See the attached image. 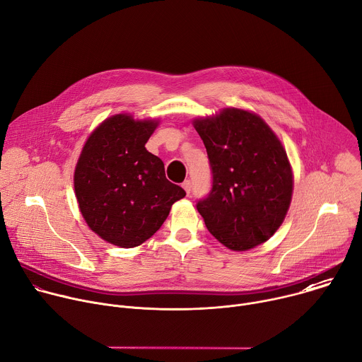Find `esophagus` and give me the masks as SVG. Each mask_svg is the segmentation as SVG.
Returning a JSON list of instances; mask_svg holds the SVG:
<instances>
[{
    "instance_id": "34e87169",
    "label": "esophagus",
    "mask_w": 362,
    "mask_h": 362,
    "mask_svg": "<svg viewBox=\"0 0 362 362\" xmlns=\"http://www.w3.org/2000/svg\"><path fill=\"white\" fill-rule=\"evenodd\" d=\"M182 186H183V189L186 190V193L189 194L190 190H192V182H190V180H185V182L182 183Z\"/></svg>"
}]
</instances>
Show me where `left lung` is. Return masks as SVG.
<instances>
[{
    "label": "left lung",
    "instance_id": "8db88e82",
    "mask_svg": "<svg viewBox=\"0 0 362 362\" xmlns=\"http://www.w3.org/2000/svg\"><path fill=\"white\" fill-rule=\"evenodd\" d=\"M193 126L212 170V189L196 204L206 228L232 250L267 242L292 199V169L282 143L259 116L242 109H223Z\"/></svg>",
    "mask_w": 362,
    "mask_h": 362
}]
</instances>
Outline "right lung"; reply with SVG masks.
I'll return each mask as SVG.
<instances>
[{"instance_id":"1","label":"right lung","mask_w":362,"mask_h":362,"mask_svg":"<svg viewBox=\"0 0 362 362\" xmlns=\"http://www.w3.org/2000/svg\"><path fill=\"white\" fill-rule=\"evenodd\" d=\"M158 120L116 115L87 139L74 190L88 228L106 242L134 247L156 233L186 192L169 182L163 162L144 144Z\"/></svg>"}]
</instances>
